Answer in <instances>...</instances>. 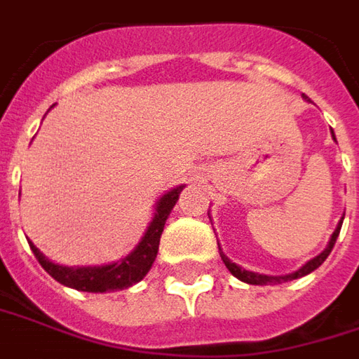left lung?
<instances>
[{
  "instance_id": "8db88e82",
  "label": "left lung",
  "mask_w": 359,
  "mask_h": 359,
  "mask_svg": "<svg viewBox=\"0 0 359 359\" xmlns=\"http://www.w3.org/2000/svg\"><path fill=\"white\" fill-rule=\"evenodd\" d=\"M303 97H305L307 101H311L307 95H305V93H303ZM332 138H334V130H332ZM342 221H344V219H342ZM342 221L338 222V226H336L334 232H332V236H330V241H328V244H326L325 250L320 252L318 256H315L313 259H309L303 268H299L297 271L287 273V276H264V273L248 271V269L236 266L234 262H231V259L226 258V256L222 254L221 246H219V252H221V258H222V262H224V266L229 268V271H231L234 278H238L241 281H244V283H250V285H276V283H285V281H291V279L303 278V276H307V273H311V271H315L318 266H323V262L328 258V254H330V252H332V248H334V242H336V238H338V234H340V229H342Z\"/></svg>"
}]
</instances>
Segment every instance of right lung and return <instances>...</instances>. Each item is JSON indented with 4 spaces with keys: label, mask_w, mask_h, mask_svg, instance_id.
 <instances>
[{
    "label": "right lung",
    "mask_w": 359,
    "mask_h": 359,
    "mask_svg": "<svg viewBox=\"0 0 359 359\" xmlns=\"http://www.w3.org/2000/svg\"><path fill=\"white\" fill-rule=\"evenodd\" d=\"M182 189H184V185L174 187V189H170L168 194H164L158 199L154 217L148 224L142 241L138 242L137 248L130 252L128 256L121 258L118 262H113V264H105V266H74V268H70V266H60V264L50 262L31 241H29V246H31V250L39 259V264L58 283L66 285V287L88 291V293H107V291L127 289L138 283L152 268L156 256H158V246H160V236H162V231H164L165 219L170 217L175 201L180 199Z\"/></svg>",
    "instance_id": "right-lung-1"
}]
</instances>
